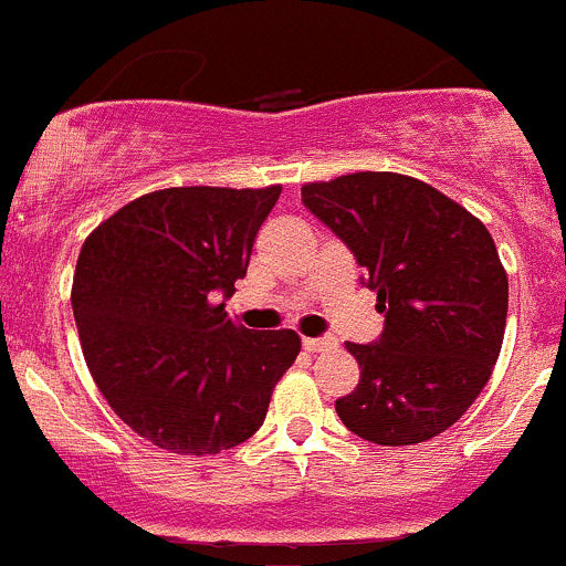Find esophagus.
Masks as SVG:
<instances>
[{
  "label": "esophagus",
  "instance_id": "1",
  "mask_svg": "<svg viewBox=\"0 0 566 566\" xmlns=\"http://www.w3.org/2000/svg\"><path fill=\"white\" fill-rule=\"evenodd\" d=\"M333 346V338H302V349L305 352H322Z\"/></svg>",
  "mask_w": 566,
  "mask_h": 566
}]
</instances>
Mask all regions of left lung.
Segmentation results:
<instances>
[{
    "mask_svg": "<svg viewBox=\"0 0 566 566\" xmlns=\"http://www.w3.org/2000/svg\"><path fill=\"white\" fill-rule=\"evenodd\" d=\"M302 203L363 266L385 327L346 344L360 382L335 401L349 432L423 443L465 416L503 344L509 281L490 231L460 203L399 172L302 187Z\"/></svg>",
    "mask_w": 566,
    "mask_h": 566,
    "instance_id": "obj_1",
    "label": "left lung"
}]
</instances>
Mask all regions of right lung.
I'll list each match as a JSON object with an SVG mask.
<instances>
[{"instance_id":"obj_1","label":"right lung","mask_w":566,"mask_h":566,"mask_svg":"<svg viewBox=\"0 0 566 566\" xmlns=\"http://www.w3.org/2000/svg\"><path fill=\"white\" fill-rule=\"evenodd\" d=\"M281 187H172L101 222L76 261L87 368L112 410L172 454H220L253 438L300 355L291 329L226 313Z\"/></svg>"}]
</instances>
